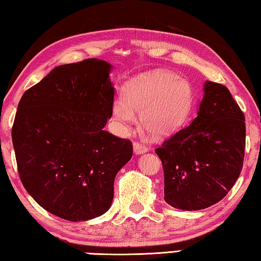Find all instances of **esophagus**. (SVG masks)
<instances>
[{
  "label": "esophagus",
  "instance_id": "34e87169",
  "mask_svg": "<svg viewBox=\"0 0 261 261\" xmlns=\"http://www.w3.org/2000/svg\"><path fill=\"white\" fill-rule=\"evenodd\" d=\"M133 148H134V152L137 154H142V153H146L148 152L149 147L145 145V143L142 142H139V141H134L133 143Z\"/></svg>",
  "mask_w": 261,
  "mask_h": 261
}]
</instances>
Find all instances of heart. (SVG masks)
Returning <instances> with one entry per match:
<instances>
[{
    "label": "heart",
    "instance_id": "obj_1",
    "mask_svg": "<svg viewBox=\"0 0 261 261\" xmlns=\"http://www.w3.org/2000/svg\"><path fill=\"white\" fill-rule=\"evenodd\" d=\"M193 89L186 80L166 70L141 74L123 90V99H116L112 113L123 127L135 122L155 138L174 133L186 122L193 107Z\"/></svg>",
    "mask_w": 261,
    "mask_h": 261
}]
</instances>
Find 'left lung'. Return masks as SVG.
Returning <instances> with one entry per match:
<instances>
[{
	"label": "left lung",
	"instance_id": "8db88e82",
	"mask_svg": "<svg viewBox=\"0 0 261 261\" xmlns=\"http://www.w3.org/2000/svg\"><path fill=\"white\" fill-rule=\"evenodd\" d=\"M245 116L224 85L207 81L198 116L155 149L165 179V201L203 210L231 191L243 169Z\"/></svg>",
	"mask_w": 261,
	"mask_h": 261
}]
</instances>
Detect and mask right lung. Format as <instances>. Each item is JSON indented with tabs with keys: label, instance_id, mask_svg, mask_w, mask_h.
I'll return each instance as SVG.
<instances>
[{
	"label": "right lung",
	"instance_id": "right-lung-1",
	"mask_svg": "<svg viewBox=\"0 0 261 261\" xmlns=\"http://www.w3.org/2000/svg\"><path fill=\"white\" fill-rule=\"evenodd\" d=\"M102 60L59 66L22 95L11 138L25 191L49 213L85 221L107 212L114 179L133 155L103 127L114 87Z\"/></svg>",
	"mask_w": 261,
	"mask_h": 261
}]
</instances>
